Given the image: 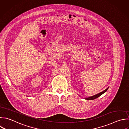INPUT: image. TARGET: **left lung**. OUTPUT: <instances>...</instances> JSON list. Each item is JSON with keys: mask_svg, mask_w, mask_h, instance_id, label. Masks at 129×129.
<instances>
[{"mask_svg": "<svg viewBox=\"0 0 129 129\" xmlns=\"http://www.w3.org/2000/svg\"><path fill=\"white\" fill-rule=\"evenodd\" d=\"M108 89V87L107 88V89H106L105 90H104L103 91H102V92H100V93H98V94H96V95H94V96H91V97H87V98H85V99H86V100H93V99H96V98H98V97H99V96H100L102 94H103V93H104L107 90V89Z\"/></svg>", "mask_w": 129, "mask_h": 129, "instance_id": "8db88e82", "label": "left lung"}]
</instances>
